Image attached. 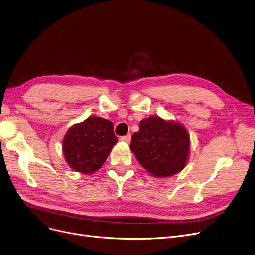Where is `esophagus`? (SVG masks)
<instances>
[{
    "label": "esophagus",
    "mask_w": 255,
    "mask_h": 255,
    "mask_svg": "<svg viewBox=\"0 0 255 255\" xmlns=\"http://www.w3.org/2000/svg\"><path fill=\"white\" fill-rule=\"evenodd\" d=\"M120 139H121L122 141L130 142V140H131V134H127V135H125V136H122Z\"/></svg>",
    "instance_id": "esophagus-1"
}]
</instances>
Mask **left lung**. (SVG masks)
<instances>
[{
  "instance_id": "left-lung-1",
  "label": "left lung",
  "mask_w": 255,
  "mask_h": 255,
  "mask_svg": "<svg viewBox=\"0 0 255 255\" xmlns=\"http://www.w3.org/2000/svg\"><path fill=\"white\" fill-rule=\"evenodd\" d=\"M130 149L154 177H169L183 170L189 159L190 134L179 123L152 116L139 122Z\"/></svg>"
}]
</instances>
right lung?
<instances>
[{
  "instance_id": "right-lung-1",
  "label": "right lung",
  "mask_w": 255,
  "mask_h": 255,
  "mask_svg": "<svg viewBox=\"0 0 255 255\" xmlns=\"http://www.w3.org/2000/svg\"><path fill=\"white\" fill-rule=\"evenodd\" d=\"M118 142L112 122L90 117L73 125L62 140L65 161L79 173L92 174L100 169Z\"/></svg>"
}]
</instances>
